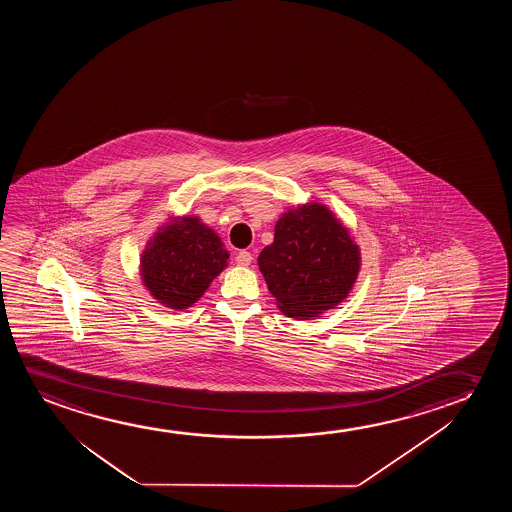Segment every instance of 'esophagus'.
<instances>
[{
	"label": "esophagus",
	"instance_id": "34e87169",
	"mask_svg": "<svg viewBox=\"0 0 512 512\" xmlns=\"http://www.w3.org/2000/svg\"><path fill=\"white\" fill-rule=\"evenodd\" d=\"M252 260V253L246 252V250L236 253V262H238L239 266H250Z\"/></svg>",
	"mask_w": 512,
	"mask_h": 512
}]
</instances>
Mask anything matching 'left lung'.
Segmentation results:
<instances>
[{
    "instance_id": "8db88e82",
    "label": "left lung",
    "mask_w": 512,
    "mask_h": 512,
    "mask_svg": "<svg viewBox=\"0 0 512 512\" xmlns=\"http://www.w3.org/2000/svg\"><path fill=\"white\" fill-rule=\"evenodd\" d=\"M259 267L281 311L302 320L343 301L357 280L360 253L325 206L304 204L278 220Z\"/></svg>"
}]
</instances>
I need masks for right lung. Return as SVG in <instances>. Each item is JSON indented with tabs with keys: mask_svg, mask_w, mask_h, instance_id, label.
<instances>
[{
	"mask_svg": "<svg viewBox=\"0 0 512 512\" xmlns=\"http://www.w3.org/2000/svg\"><path fill=\"white\" fill-rule=\"evenodd\" d=\"M229 252L196 217H183L155 234L141 257V274L155 299L185 309L204 294L227 266Z\"/></svg>",
	"mask_w": 512,
	"mask_h": 512,
	"instance_id": "right-lung-1",
	"label": "right lung"
}]
</instances>
